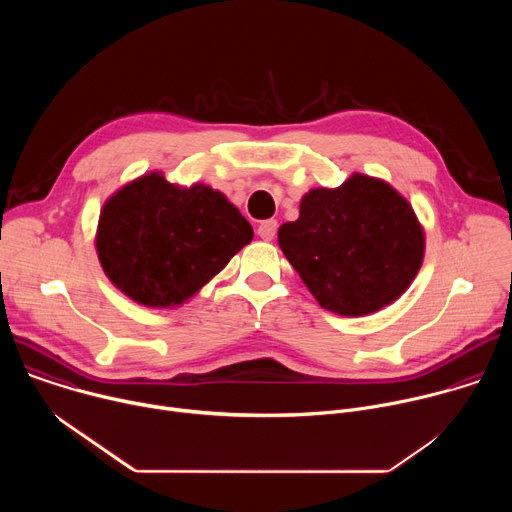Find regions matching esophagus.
<instances>
[{
  "instance_id": "1",
  "label": "esophagus",
  "mask_w": 512,
  "mask_h": 512,
  "mask_svg": "<svg viewBox=\"0 0 512 512\" xmlns=\"http://www.w3.org/2000/svg\"><path fill=\"white\" fill-rule=\"evenodd\" d=\"M277 233V221H263L259 227H257V235L263 239V241H273Z\"/></svg>"
}]
</instances>
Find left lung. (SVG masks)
<instances>
[{
    "mask_svg": "<svg viewBox=\"0 0 512 512\" xmlns=\"http://www.w3.org/2000/svg\"><path fill=\"white\" fill-rule=\"evenodd\" d=\"M277 237L318 304L340 316L393 304L415 279L425 249L411 204L364 174L304 194L300 218L281 225Z\"/></svg>",
    "mask_w": 512,
    "mask_h": 512,
    "instance_id": "1",
    "label": "left lung"
}]
</instances>
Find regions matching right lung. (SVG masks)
I'll return each mask as SVG.
<instances>
[{
	"mask_svg": "<svg viewBox=\"0 0 512 512\" xmlns=\"http://www.w3.org/2000/svg\"><path fill=\"white\" fill-rule=\"evenodd\" d=\"M251 239L253 227L223 192L204 184L182 188L152 172L105 202L95 245L105 275L127 298L174 308Z\"/></svg>",
	"mask_w": 512,
	"mask_h": 512,
	"instance_id": "add662e5",
	"label": "right lung"
}]
</instances>
